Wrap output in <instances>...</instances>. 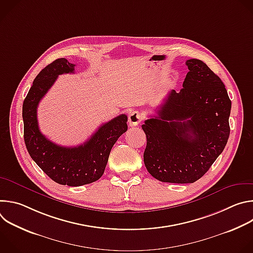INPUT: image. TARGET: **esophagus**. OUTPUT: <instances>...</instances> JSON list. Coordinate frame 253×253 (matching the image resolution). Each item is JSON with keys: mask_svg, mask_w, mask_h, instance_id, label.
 Returning <instances> with one entry per match:
<instances>
[{"mask_svg": "<svg viewBox=\"0 0 253 253\" xmlns=\"http://www.w3.org/2000/svg\"><path fill=\"white\" fill-rule=\"evenodd\" d=\"M143 120V117L141 115V113H139L138 111H132L129 114V118H128V123L130 126H137L138 124H140V122Z\"/></svg>", "mask_w": 253, "mask_h": 253, "instance_id": "obj_1", "label": "esophagus"}]
</instances>
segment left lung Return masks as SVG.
Wrapping results in <instances>:
<instances>
[{"instance_id":"1","label":"left lung","mask_w":253,"mask_h":253,"mask_svg":"<svg viewBox=\"0 0 253 253\" xmlns=\"http://www.w3.org/2000/svg\"><path fill=\"white\" fill-rule=\"evenodd\" d=\"M186 65L183 88L172 90L142 125L144 164L162 182H195L222 153L230 133L231 101L223 82L201 60Z\"/></svg>"}]
</instances>
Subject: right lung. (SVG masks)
Wrapping results in <instances>:
<instances>
[{"instance_id": "add662e5", "label": "right lung", "mask_w": 253, "mask_h": 253, "mask_svg": "<svg viewBox=\"0 0 253 253\" xmlns=\"http://www.w3.org/2000/svg\"><path fill=\"white\" fill-rule=\"evenodd\" d=\"M75 64L61 58L45 67L35 78L23 103L24 140L31 158L55 182L68 186L92 183L103 175L110 151L127 131V116L119 115L100 126L77 147L57 145L39 129L37 108L41 99L61 74L74 73Z\"/></svg>"}]
</instances>
